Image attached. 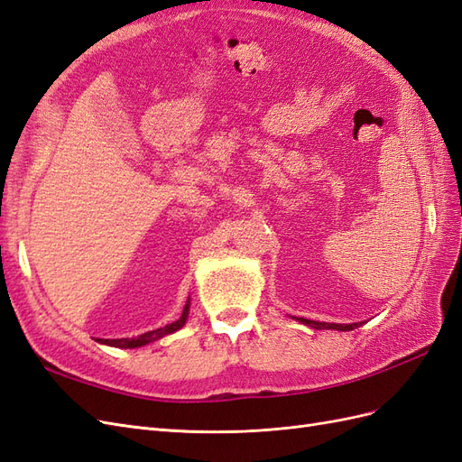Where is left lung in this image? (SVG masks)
Here are the masks:
<instances>
[{
	"label": "left lung",
	"instance_id": "left-lung-1",
	"mask_svg": "<svg viewBox=\"0 0 462 462\" xmlns=\"http://www.w3.org/2000/svg\"><path fill=\"white\" fill-rule=\"evenodd\" d=\"M299 321H302V324L310 326L314 329H337V331H351L360 326V324H326V321H314V319H306V318H299Z\"/></svg>",
	"mask_w": 462,
	"mask_h": 462
}]
</instances>
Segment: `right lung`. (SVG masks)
<instances>
[{
  "mask_svg": "<svg viewBox=\"0 0 462 462\" xmlns=\"http://www.w3.org/2000/svg\"><path fill=\"white\" fill-rule=\"evenodd\" d=\"M187 316H189V302L185 304V309H183V314H180V318H179L177 321H171V324L163 326V328H158V329H153V331L143 333V335H138V337H133V339L127 337V339H97V341L106 343V345H111V346H119V348L143 346V345H148V343L156 341V339H162L163 335H170V333H173V331L183 328L185 321H187Z\"/></svg>",
  "mask_w": 462,
  "mask_h": 462,
  "instance_id": "right-lung-1",
  "label": "right lung"
}]
</instances>
